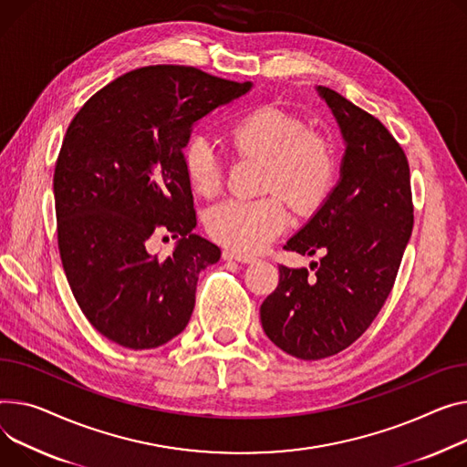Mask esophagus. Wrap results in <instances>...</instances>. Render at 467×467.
Listing matches in <instances>:
<instances>
[{
    "label": "esophagus",
    "instance_id": "esophagus-1",
    "mask_svg": "<svg viewBox=\"0 0 467 467\" xmlns=\"http://www.w3.org/2000/svg\"><path fill=\"white\" fill-rule=\"evenodd\" d=\"M223 259H225V261H238V263H244V265L255 261L254 255L240 254V252H234V250H225V252H223Z\"/></svg>",
    "mask_w": 467,
    "mask_h": 467
}]
</instances>
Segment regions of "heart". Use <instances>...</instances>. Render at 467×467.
<instances>
[{
    "instance_id": "obj_1",
    "label": "heart",
    "mask_w": 467,
    "mask_h": 467,
    "mask_svg": "<svg viewBox=\"0 0 467 467\" xmlns=\"http://www.w3.org/2000/svg\"><path fill=\"white\" fill-rule=\"evenodd\" d=\"M227 139L238 153L265 160V190L284 192L302 212L316 210L336 182L337 153L330 139L307 131L302 118L277 107L245 112L231 123ZM182 163L197 195L212 199L222 192L223 160L210 137L192 135ZM289 223L291 206L282 193L231 199L206 217L210 236L240 254L261 252Z\"/></svg>"
}]
</instances>
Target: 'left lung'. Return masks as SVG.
Instances as JSON below:
<instances>
[{
	"mask_svg": "<svg viewBox=\"0 0 467 467\" xmlns=\"http://www.w3.org/2000/svg\"><path fill=\"white\" fill-rule=\"evenodd\" d=\"M346 153L339 180L287 252L321 255L309 268L279 265V284L261 304L274 344L302 360L337 355L358 339L390 295L413 229L410 163L383 123L337 91L317 86Z\"/></svg>",
	"mask_w": 467,
	"mask_h": 467,
	"instance_id": "8db88e82",
	"label": "left lung"
}]
</instances>
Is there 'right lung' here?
<instances>
[{
  "mask_svg": "<svg viewBox=\"0 0 467 467\" xmlns=\"http://www.w3.org/2000/svg\"><path fill=\"white\" fill-rule=\"evenodd\" d=\"M250 89L148 66L101 88L69 123L54 171L59 257L82 314L114 344L153 349L190 323L199 272L222 250L193 233L182 150L195 121ZM163 232L179 238L165 260L145 247Z\"/></svg>",
  "mask_w": 467,
  "mask_h": 467,
  "instance_id": "right-lung-1",
  "label": "right lung"
}]
</instances>
